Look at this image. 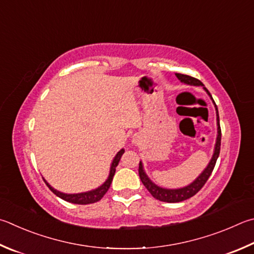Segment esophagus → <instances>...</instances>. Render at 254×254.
I'll use <instances>...</instances> for the list:
<instances>
[{
    "label": "esophagus",
    "mask_w": 254,
    "mask_h": 254,
    "mask_svg": "<svg viewBox=\"0 0 254 254\" xmlns=\"http://www.w3.org/2000/svg\"><path fill=\"white\" fill-rule=\"evenodd\" d=\"M140 140H141V137L139 135H134L132 137V143L133 144H137V143L140 142Z\"/></svg>",
    "instance_id": "obj_1"
}]
</instances>
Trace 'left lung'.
Wrapping results in <instances>:
<instances>
[{
  "instance_id": "left-lung-1",
  "label": "left lung",
  "mask_w": 254,
  "mask_h": 254,
  "mask_svg": "<svg viewBox=\"0 0 254 254\" xmlns=\"http://www.w3.org/2000/svg\"><path fill=\"white\" fill-rule=\"evenodd\" d=\"M178 79L181 81L184 84L188 85H193V86H202L203 90L206 92V94L210 96V99L212 100V102L214 104L215 108V112H216V127H218V134H216V140H215V144H214V150H213V154H212V158L210 160L209 164L206 165V168L200 173L199 177H197L194 181L191 182L188 186L183 187V188H179V189H167V188H162L155 184L152 180L147 177L146 172L144 171V168H143V163L142 161H140V165H139V175L142 183L144 184V187L147 189L152 196L155 197L156 200L163 201V202H168V203H177V202H181L184 200L190 199L191 196L196 194L199 192L202 187L204 186L205 182L207 181V179L210 178V175L213 171L214 165L216 163V160L219 158L220 154V146H221V127H220V120H219V112H218V108L214 103L213 99H212V95L210 94V92L207 91L206 87L203 85V83L199 81L195 77L189 76V75H184V74H180V73H175Z\"/></svg>"
}]
</instances>
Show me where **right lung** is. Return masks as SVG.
Here are the masks:
<instances>
[{"label": "right lung", "mask_w": 254, "mask_h": 254, "mask_svg": "<svg viewBox=\"0 0 254 254\" xmlns=\"http://www.w3.org/2000/svg\"><path fill=\"white\" fill-rule=\"evenodd\" d=\"M123 153H124V149H121L118 152L117 155L114 156V159L112 161L111 167H110V173H109L108 179L105 180V181L101 184L100 187H98L96 189H93V190H91V191L81 192V193H63L61 191H58L57 189H54L53 187H51L44 178H43V180H44L45 184L49 187L50 190L52 191L55 195L61 197V199H63L64 201H67V202H70V203H74V204L94 203V202H98L102 199L103 195L108 192L109 188L112 183L113 177H114L115 168L118 167V164L120 162V160H121Z\"/></svg>", "instance_id": "1"}]
</instances>
